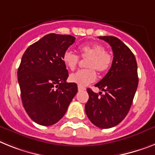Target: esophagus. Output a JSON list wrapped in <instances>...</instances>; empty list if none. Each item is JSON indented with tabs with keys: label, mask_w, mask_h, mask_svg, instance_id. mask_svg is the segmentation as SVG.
I'll return each mask as SVG.
<instances>
[{
	"label": "esophagus",
	"mask_w": 155,
	"mask_h": 155,
	"mask_svg": "<svg viewBox=\"0 0 155 155\" xmlns=\"http://www.w3.org/2000/svg\"><path fill=\"white\" fill-rule=\"evenodd\" d=\"M84 90H85V87H82V86L78 85V91H84Z\"/></svg>",
	"instance_id": "esophagus-1"
}]
</instances>
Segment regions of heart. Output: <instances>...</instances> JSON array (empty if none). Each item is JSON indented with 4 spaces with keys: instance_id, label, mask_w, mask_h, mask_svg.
<instances>
[{
    "instance_id": "b5f03b06",
    "label": "heart",
    "mask_w": 155,
    "mask_h": 155,
    "mask_svg": "<svg viewBox=\"0 0 155 155\" xmlns=\"http://www.w3.org/2000/svg\"><path fill=\"white\" fill-rule=\"evenodd\" d=\"M79 52L82 58L87 59L85 66L88 68L78 70L69 75L71 83L80 86H86L96 80V72H104L111 66L113 58L111 53L104 49L100 44H84L79 47ZM62 60L69 69H75L77 66L80 57L70 49L64 52Z\"/></svg>"
}]
</instances>
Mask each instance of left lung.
Segmentation results:
<instances>
[{"label": "left lung", "instance_id": "1", "mask_svg": "<svg viewBox=\"0 0 155 155\" xmlns=\"http://www.w3.org/2000/svg\"><path fill=\"white\" fill-rule=\"evenodd\" d=\"M98 38L110 44L114 53L112 66L95 87L105 92L96 94L87 88L89 99L85 112L92 124L100 128H110L124 119L137 90V63L131 49L114 36Z\"/></svg>", "mask_w": 155, "mask_h": 155}]
</instances>
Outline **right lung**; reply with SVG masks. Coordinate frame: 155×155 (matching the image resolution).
<instances>
[{
	"instance_id": "1",
	"label": "right lung",
	"mask_w": 155,
	"mask_h": 155,
	"mask_svg": "<svg viewBox=\"0 0 155 155\" xmlns=\"http://www.w3.org/2000/svg\"><path fill=\"white\" fill-rule=\"evenodd\" d=\"M75 39L49 34L30 45L22 57L17 71L22 102L31 119L40 125L59 121L77 93V84L66 82L68 71L62 60Z\"/></svg>"
}]
</instances>
